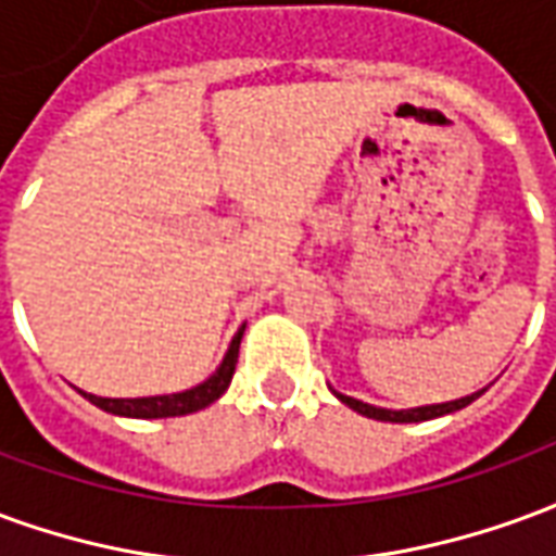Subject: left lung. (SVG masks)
<instances>
[{"label": "left lung", "instance_id": "8db88e82", "mask_svg": "<svg viewBox=\"0 0 556 556\" xmlns=\"http://www.w3.org/2000/svg\"><path fill=\"white\" fill-rule=\"evenodd\" d=\"M485 393V387L477 390V393H470V396L453 399V402H438V405H419V408H378V405H369V402H361V399L345 396V393H339L333 390V396L342 402V405H349L351 410H357L363 417L369 419H381V422H422V419H434L443 417V414H455V410L467 408L470 402H477L479 396Z\"/></svg>", "mask_w": 556, "mask_h": 556}]
</instances>
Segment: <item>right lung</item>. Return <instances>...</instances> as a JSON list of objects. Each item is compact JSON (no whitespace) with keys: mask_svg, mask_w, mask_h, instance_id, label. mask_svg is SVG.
Masks as SVG:
<instances>
[{"mask_svg":"<svg viewBox=\"0 0 556 556\" xmlns=\"http://www.w3.org/2000/svg\"><path fill=\"white\" fill-rule=\"evenodd\" d=\"M247 327V325H243ZM243 327L231 337V345L226 351V357L217 366V372L207 375L202 384L190 387V390H181V393H163V396H139V399H106L94 396V393H86L79 390L83 396L89 399L91 405H98L106 414H115V417H134V419H163V417H184V414H195V410L207 408L211 402H217L231 384V375H235V366H238V349H241Z\"/></svg>","mask_w":556,"mask_h":556,"instance_id":"1","label":"right lung"}]
</instances>
